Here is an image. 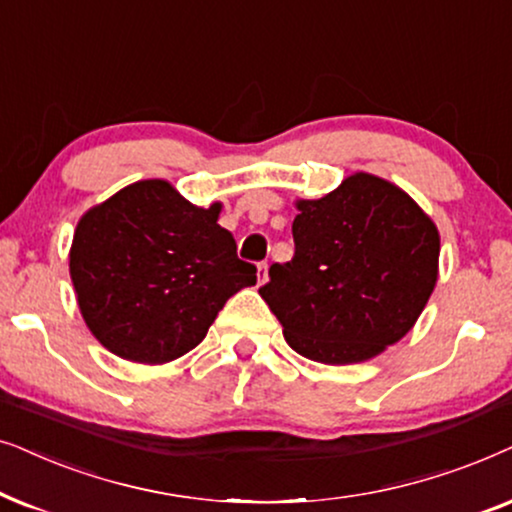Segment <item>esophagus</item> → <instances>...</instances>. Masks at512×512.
Returning a JSON list of instances; mask_svg holds the SVG:
<instances>
[{
  "mask_svg": "<svg viewBox=\"0 0 512 512\" xmlns=\"http://www.w3.org/2000/svg\"><path fill=\"white\" fill-rule=\"evenodd\" d=\"M267 278H269V264L267 262H262L260 267H257V283H267Z\"/></svg>",
  "mask_w": 512,
  "mask_h": 512,
  "instance_id": "34e87169",
  "label": "esophagus"
}]
</instances>
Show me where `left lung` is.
<instances>
[{"label":"left lung","instance_id":"obj_1","mask_svg":"<svg viewBox=\"0 0 512 512\" xmlns=\"http://www.w3.org/2000/svg\"><path fill=\"white\" fill-rule=\"evenodd\" d=\"M295 208V257L271 264L260 288L285 342L325 365L363 363L400 342L438 281L435 222L410 194L370 173Z\"/></svg>","mask_w":512,"mask_h":512}]
</instances>
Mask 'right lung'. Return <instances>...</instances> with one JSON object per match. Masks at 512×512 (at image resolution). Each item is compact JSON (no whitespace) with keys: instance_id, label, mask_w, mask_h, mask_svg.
<instances>
[{"instance_id":"add662e5","label":"right lung","mask_w":512,"mask_h":512,"mask_svg":"<svg viewBox=\"0 0 512 512\" xmlns=\"http://www.w3.org/2000/svg\"><path fill=\"white\" fill-rule=\"evenodd\" d=\"M166 180H140L81 215L70 276L81 316L114 356L163 365L203 342L231 295L257 283L220 227Z\"/></svg>"}]
</instances>
